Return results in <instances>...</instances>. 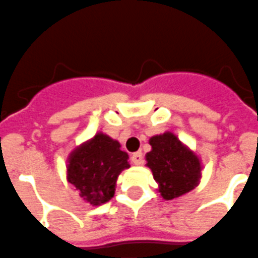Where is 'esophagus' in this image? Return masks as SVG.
<instances>
[{
  "mask_svg": "<svg viewBox=\"0 0 258 258\" xmlns=\"http://www.w3.org/2000/svg\"><path fill=\"white\" fill-rule=\"evenodd\" d=\"M132 162H133V164H136V166H141V164L144 163V155H142V153H134L133 155H132Z\"/></svg>",
  "mask_w": 258,
  "mask_h": 258,
  "instance_id": "1",
  "label": "esophagus"
}]
</instances>
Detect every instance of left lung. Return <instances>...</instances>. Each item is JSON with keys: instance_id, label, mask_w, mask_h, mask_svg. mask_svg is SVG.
<instances>
[{"instance_id": "left-lung-1", "label": "left lung", "mask_w": 258, "mask_h": 258, "mask_svg": "<svg viewBox=\"0 0 258 258\" xmlns=\"http://www.w3.org/2000/svg\"><path fill=\"white\" fill-rule=\"evenodd\" d=\"M151 151L146 154V166L158 182V192L166 201L186 195L200 184L201 158L172 132L156 134L149 140Z\"/></svg>"}]
</instances>
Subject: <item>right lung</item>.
Here are the masks:
<instances>
[{"instance_id": "right-lung-1", "label": "right lung", "mask_w": 258, "mask_h": 258, "mask_svg": "<svg viewBox=\"0 0 258 258\" xmlns=\"http://www.w3.org/2000/svg\"><path fill=\"white\" fill-rule=\"evenodd\" d=\"M127 154L118 141L98 132L70 151L66 160V180L79 190V197L92 206L111 200L120 173L131 167Z\"/></svg>"}]
</instances>
